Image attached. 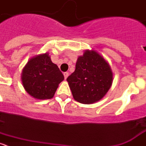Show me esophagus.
Returning <instances> with one entry per match:
<instances>
[{
	"label": "esophagus",
	"mask_w": 146,
	"mask_h": 146,
	"mask_svg": "<svg viewBox=\"0 0 146 146\" xmlns=\"http://www.w3.org/2000/svg\"><path fill=\"white\" fill-rule=\"evenodd\" d=\"M64 78L66 79L67 77H68V76H69V72H64Z\"/></svg>",
	"instance_id": "obj_1"
}]
</instances>
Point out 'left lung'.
I'll return each instance as SVG.
<instances>
[{
    "label": "left lung",
    "instance_id": "left-lung-1",
    "mask_svg": "<svg viewBox=\"0 0 146 146\" xmlns=\"http://www.w3.org/2000/svg\"><path fill=\"white\" fill-rule=\"evenodd\" d=\"M113 74L109 63L96 50H86L78 57L75 70L66 81L74 100L90 104L101 100L112 86Z\"/></svg>",
    "mask_w": 146,
    "mask_h": 146
}]
</instances>
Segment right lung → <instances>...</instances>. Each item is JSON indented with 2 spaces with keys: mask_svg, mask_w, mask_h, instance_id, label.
Segmentation results:
<instances>
[{
  "mask_svg": "<svg viewBox=\"0 0 146 146\" xmlns=\"http://www.w3.org/2000/svg\"><path fill=\"white\" fill-rule=\"evenodd\" d=\"M21 80L30 96L44 100L53 97L64 77L58 66L52 62L48 52H46L29 59L23 67Z\"/></svg>",
  "mask_w": 146,
  "mask_h": 146,
  "instance_id": "1",
  "label": "right lung"
}]
</instances>
